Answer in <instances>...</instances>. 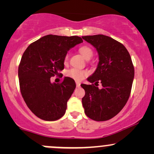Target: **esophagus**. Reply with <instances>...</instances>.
Returning a JSON list of instances; mask_svg holds the SVG:
<instances>
[{
	"label": "esophagus",
	"instance_id": "34e87169",
	"mask_svg": "<svg viewBox=\"0 0 154 154\" xmlns=\"http://www.w3.org/2000/svg\"><path fill=\"white\" fill-rule=\"evenodd\" d=\"M76 85H77V88H79V87H80V82H76Z\"/></svg>",
	"mask_w": 154,
	"mask_h": 154
}]
</instances>
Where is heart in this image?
<instances>
[{"mask_svg": "<svg viewBox=\"0 0 154 154\" xmlns=\"http://www.w3.org/2000/svg\"><path fill=\"white\" fill-rule=\"evenodd\" d=\"M79 53H80L81 55L85 58V59H88V58H91L92 56H93V51L88 46H82L79 48ZM69 59V56L66 55L65 56L64 61L65 62H66ZM66 75L68 77H71V78L75 79L77 81H80L84 78L85 76L87 75L85 71H82V70L79 69L77 68H72L71 69L68 70L66 72Z\"/></svg>", "mask_w": 154, "mask_h": 154, "instance_id": "1", "label": "heart"}]
</instances>
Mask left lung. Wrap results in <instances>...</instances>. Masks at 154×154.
Returning a JSON list of instances; mask_svg holds the SVG:
<instances>
[{"mask_svg":"<svg viewBox=\"0 0 154 154\" xmlns=\"http://www.w3.org/2000/svg\"><path fill=\"white\" fill-rule=\"evenodd\" d=\"M96 49L99 62L88 78L95 85L82 84L85 95L82 99L85 113L95 121H106L115 116L128 102L135 70L129 52L122 43L103 35L82 37ZM100 82L102 88L96 86Z\"/></svg>","mask_w":154,"mask_h":154,"instance_id":"left-lung-1","label":"left lung"}]
</instances>
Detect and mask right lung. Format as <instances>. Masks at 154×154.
<instances>
[{
    "mask_svg": "<svg viewBox=\"0 0 154 154\" xmlns=\"http://www.w3.org/2000/svg\"><path fill=\"white\" fill-rule=\"evenodd\" d=\"M82 42L78 36L48 35L30 44L23 54L18 70L21 93L28 108L40 119L56 121L64 115L75 82L66 77L56 84L51 82V77L64 69L67 52Z\"/></svg>",
    "mask_w": 154,
    "mask_h": 154,
    "instance_id": "obj_1",
    "label": "right lung"
}]
</instances>
